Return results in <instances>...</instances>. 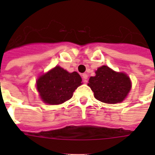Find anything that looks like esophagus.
<instances>
[{
    "label": "esophagus",
    "instance_id": "esophagus-1",
    "mask_svg": "<svg viewBox=\"0 0 155 155\" xmlns=\"http://www.w3.org/2000/svg\"><path fill=\"white\" fill-rule=\"evenodd\" d=\"M82 77H83V81H84V83L86 84V83L87 82V75L84 73V74H83L82 75Z\"/></svg>",
    "mask_w": 155,
    "mask_h": 155
}]
</instances>
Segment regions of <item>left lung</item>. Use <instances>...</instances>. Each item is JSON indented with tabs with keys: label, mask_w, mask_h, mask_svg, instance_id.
Segmentation results:
<instances>
[{
	"label": "left lung",
	"mask_w": 155,
	"mask_h": 155,
	"mask_svg": "<svg viewBox=\"0 0 155 155\" xmlns=\"http://www.w3.org/2000/svg\"><path fill=\"white\" fill-rule=\"evenodd\" d=\"M88 82L95 98L107 104L122 102L131 89V81L126 74L114 71L107 66L98 68Z\"/></svg>",
	"instance_id": "1"
}]
</instances>
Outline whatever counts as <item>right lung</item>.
Returning a JSON list of instances; mask_svg holds the SVG:
<instances>
[{"instance_id":"right-lung-1","label":"right lung","mask_w":155,"mask_h":155,"mask_svg":"<svg viewBox=\"0 0 155 155\" xmlns=\"http://www.w3.org/2000/svg\"><path fill=\"white\" fill-rule=\"evenodd\" d=\"M82 79L76 71L70 73L56 66L41 75L36 82L42 101L49 104H60L70 100L73 92L82 84Z\"/></svg>"}]
</instances>
